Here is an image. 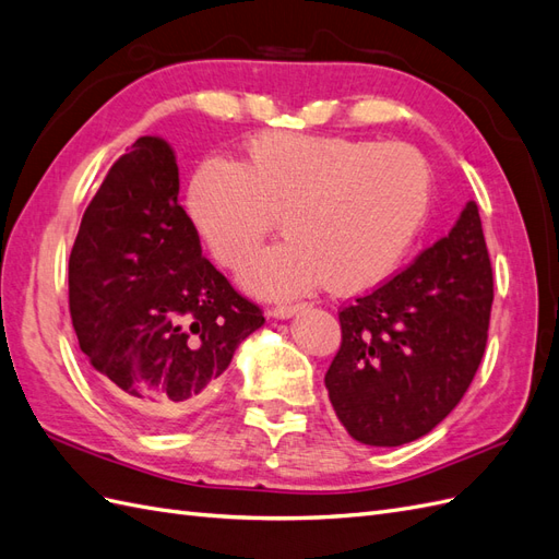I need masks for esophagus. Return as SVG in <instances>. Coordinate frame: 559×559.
<instances>
[{"label": "esophagus", "mask_w": 559, "mask_h": 559, "mask_svg": "<svg viewBox=\"0 0 559 559\" xmlns=\"http://www.w3.org/2000/svg\"><path fill=\"white\" fill-rule=\"evenodd\" d=\"M302 309H305V305H278V307L271 309V313H274L276 319H290V317H295L297 311H302Z\"/></svg>", "instance_id": "1"}]
</instances>
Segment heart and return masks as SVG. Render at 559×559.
<instances>
[{
  "instance_id": "obj_1",
  "label": "heart",
  "mask_w": 559,
  "mask_h": 559,
  "mask_svg": "<svg viewBox=\"0 0 559 559\" xmlns=\"http://www.w3.org/2000/svg\"><path fill=\"white\" fill-rule=\"evenodd\" d=\"M189 214L222 266L242 264L283 214L288 238L254 254L240 281L293 297L325 281L366 293L406 260L432 205V169L408 143L266 132L248 160L212 155L189 186Z\"/></svg>"
}]
</instances>
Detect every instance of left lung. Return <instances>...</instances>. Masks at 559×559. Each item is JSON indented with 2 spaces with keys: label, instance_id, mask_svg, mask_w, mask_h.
<instances>
[{
  "label": "left lung",
  "instance_id": "1",
  "mask_svg": "<svg viewBox=\"0 0 559 559\" xmlns=\"http://www.w3.org/2000/svg\"><path fill=\"white\" fill-rule=\"evenodd\" d=\"M493 271L475 200L447 238L340 309L325 373L340 423L368 447L416 441L461 404L489 337Z\"/></svg>",
  "mask_w": 559,
  "mask_h": 559
}]
</instances>
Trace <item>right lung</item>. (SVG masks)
Listing matches in <instances>:
<instances>
[{"instance_id": "right-lung-1", "label": "right lung", "mask_w": 559, "mask_h": 559, "mask_svg": "<svg viewBox=\"0 0 559 559\" xmlns=\"http://www.w3.org/2000/svg\"><path fill=\"white\" fill-rule=\"evenodd\" d=\"M177 198L175 151L157 136L136 139L84 210L68 262L80 349L151 427L189 416L264 323L205 260Z\"/></svg>"}]
</instances>
